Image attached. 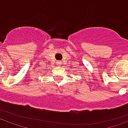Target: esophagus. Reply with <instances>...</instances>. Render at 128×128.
Returning <instances> with one entry per match:
<instances>
[{
    "label": "esophagus",
    "mask_w": 128,
    "mask_h": 128,
    "mask_svg": "<svg viewBox=\"0 0 128 128\" xmlns=\"http://www.w3.org/2000/svg\"><path fill=\"white\" fill-rule=\"evenodd\" d=\"M57 63H58V64H61V62H60V61H58V62H57Z\"/></svg>",
    "instance_id": "1"
}]
</instances>
